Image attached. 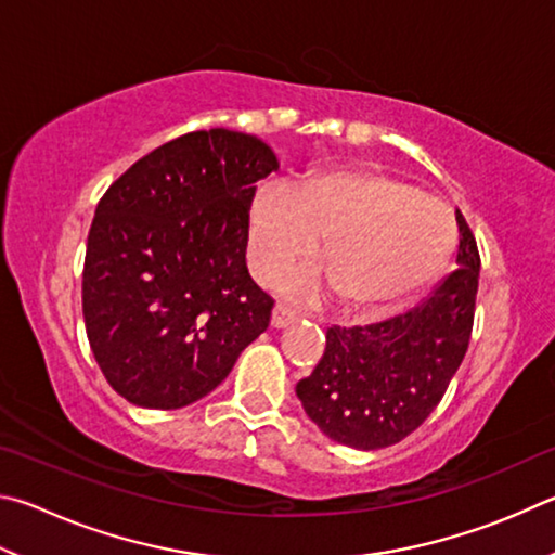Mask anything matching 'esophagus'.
Listing matches in <instances>:
<instances>
[{
    "instance_id": "obj_1",
    "label": "esophagus",
    "mask_w": 555,
    "mask_h": 555,
    "mask_svg": "<svg viewBox=\"0 0 555 555\" xmlns=\"http://www.w3.org/2000/svg\"><path fill=\"white\" fill-rule=\"evenodd\" d=\"M297 319V314L293 312V309H287L285 305H275V309H272V317H270V324L275 328H285L289 326Z\"/></svg>"
}]
</instances>
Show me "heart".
I'll use <instances>...</instances> for the list:
<instances>
[{"label":"heart","instance_id":"1","mask_svg":"<svg viewBox=\"0 0 555 555\" xmlns=\"http://www.w3.org/2000/svg\"><path fill=\"white\" fill-rule=\"evenodd\" d=\"M319 236L322 268H299L283 289L297 299L341 295L353 312H387L431 283L453 246L449 207L375 168L334 170L289 188H260L246 211V258L272 283L309 256Z\"/></svg>","mask_w":555,"mask_h":555}]
</instances>
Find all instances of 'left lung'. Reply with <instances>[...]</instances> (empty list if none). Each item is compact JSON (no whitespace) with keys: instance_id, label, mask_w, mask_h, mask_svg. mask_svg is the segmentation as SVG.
Listing matches in <instances>:
<instances>
[{"instance_id":"8db88e82","label":"left lung","mask_w":555,"mask_h":555,"mask_svg":"<svg viewBox=\"0 0 555 555\" xmlns=\"http://www.w3.org/2000/svg\"><path fill=\"white\" fill-rule=\"evenodd\" d=\"M455 270L410 312L326 332V351L297 383L305 412L328 439L361 451L400 443L441 402L470 344L480 253L463 214Z\"/></svg>"}]
</instances>
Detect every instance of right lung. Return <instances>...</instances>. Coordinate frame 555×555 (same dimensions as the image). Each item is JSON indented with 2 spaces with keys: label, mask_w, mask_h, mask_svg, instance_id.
Segmentation results:
<instances>
[{
  "label": "right lung",
  "mask_w": 555,
  "mask_h": 555,
  "mask_svg": "<svg viewBox=\"0 0 555 555\" xmlns=\"http://www.w3.org/2000/svg\"><path fill=\"white\" fill-rule=\"evenodd\" d=\"M278 158L256 135L192 131L143 155L96 204L82 314L96 365L145 410H180L266 332L246 268V211Z\"/></svg>",
  "instance_id": "1"
}]
</instances>
